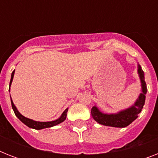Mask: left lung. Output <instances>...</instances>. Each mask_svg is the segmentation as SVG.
<instances>
[{
  "mask_svg": "<svg viewBox=\"0 0 158 158\" xmlns=\"http://www.w3.org/2000/svg\"><path fill=\"white\" fill-rule=\"evenodd\" d=\"M138 72L139 74L141 84H142V93L140 94L139 99L136 101L135 105L126 110L120 111L118 114H110V115L103 114L96 106H94L92 108L91 113L93 117L97 122L101 125H106V126L124 128L131 124L135 119H137L138 115L141 112L143 107L145 98H146L145 94L148 91L146 82L144 80V74L139 64L138 67Z\"/></svg>",
  "mask_w": 158,
  "mask_h": 158,
  "instance_id": "8db88e82",
  "label": "left lung"
}]
</instances>
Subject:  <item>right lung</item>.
Wrapping results in <instances>:
<instances>
[{"mask_svg": "<svg viewBox=\"0 0 158 158\" xmlns=\"http://www.w3.org/2000/svg\"><path fill=\"white\" fill-rule=\"evenodd\" d=\"M14 74H15V70L12 72V74H11V79H10V86L11 83H12V80H13V77H14ZM11 106H12V108H13L14 112L15 114V115L19 119V120L22 121V122L26 125L27 126H28L29 128H33V129H35V130H42V129H45V128H49V127H52L54 125H56L60 123L63 122L65 119H66V113L68 111V109L64 110L63 114L61 115V116L58 119V120H53V121H49V122H39V121H34L33 120H30V119H28V118L24 117L23 115H22L19 112L18 110L16 109L15 106L14 105L13 102L11 100Z\"/></svg>", "mask_w": 158, "mask_h": 158, "instance_id": "right-lung-1", "label": "right lung"}]
</instances>
